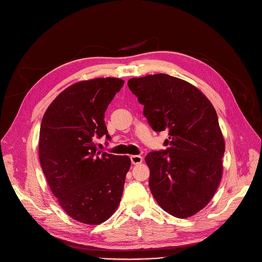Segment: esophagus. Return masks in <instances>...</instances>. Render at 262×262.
I'll use <instances>...</instances> for the list:
<instances>
[{
    "label": "esophagus",
    "mask_w": 262,
    "mask_h": 262,
    "mask_svg": "<svg viewBox=\"0 0 262 262\" xmlns=\"http://www.w3.org/2000/svg\"><path fill=\"white\" fill-rule=\"evenodd\" d=\"M130 160L133 165H138V164H141L142 162H143V157L140 155H131Z\"/></svg>",
    "instance_id": "obj_1"
}]
</instances>
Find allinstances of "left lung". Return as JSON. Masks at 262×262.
Masks as SVG:
<instances>
[{
    "instance_id": "1",
    "label": "left lung",
    "mask_w": 262,
    "mask_h": 262,
    "mask_svg": "<svg viewBox=\"0 0 262 262\" xmlns=\"http://www.w3.org/2000/svg\"><path fill=\"white\" fill-rule=\"evenodd\" d=\"M128 86L152 129L169 136L167 148L145 156L150 192L170 215H194L211 201L223 172L225 142L215 109L195 86L167 74L133 77Z\"/></svg>"
}]
</instances>
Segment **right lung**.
Returning <instances> with one entry per match:
<instances>
[{
  "instance_id": "1",
  "label": "right lung",
  "mask_w": 262,
  "mask_h": 262,
  "mask_svg": "<svg viewBox=\"0 0 262 262\" xmlns=\"http://www.w3.org/2000/svg\"><path fill=\"white\" fill-rule=\"evenodd\" d=\"M124 81L93 78L69 86L43 115L39 160L52 193L69 216L98 225L120 203L129 156L104 153L95 141L110 137L105 113Z\"/></svg>"
}]
</instances>
